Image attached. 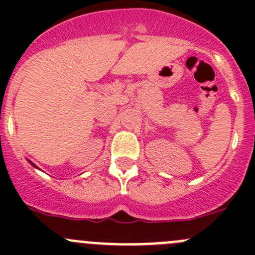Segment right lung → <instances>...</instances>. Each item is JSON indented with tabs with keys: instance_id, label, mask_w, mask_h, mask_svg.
I'll return each mask as SVG.
<instances>
[{
	"instance_id": "add662e5",
	"label": "right lung",
	"mask_w": 255,
	"mask_h": 255,
	"mask_svg": "<svg viewBox=\"0 0 255 255\" xmlns=\"http://www.w3.org/2000/svg\"><path fill=\"white\" fill-rule=\"evenodd\" d=\"M28 161H29V163H30V164H32V165H33V166H34V168H37V166H35V165H34V164H33V163H32V161H30V160H28Z\"/></svg>"
}]
</instances>
